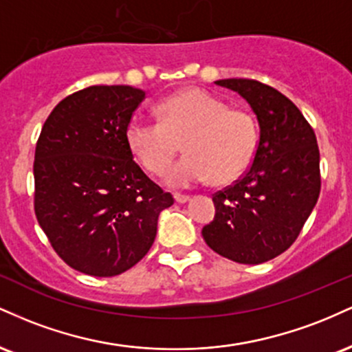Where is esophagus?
<instances>
[{"label":"esophagus","mask_w":352,"mask_h":352,"mask_svg":"<svg viewBox=\"0 0 352 352\" xmlns=\"http://www.w3.org/2000/svg\"><path fill=\"white\" fill-rule=\"evenodd\" d=\"M173 199H175L177 204H187V201L190 200V197L182 195V193H175V195H173Z\"/></svg>","instance_id":"1"}]
</instances>
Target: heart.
<instances>
[{
	"label": "heart",
	"mask_w": 352,
	"mask_h": 352,
	"mask_svg": "<svg viewBox=\"0 0 352 352\" xmlns=\"http://www.w3.org/2000/svg\"><path fill=\"white\" fill-rule=\"evenodd\" d=\"M159 119L135 116L125 131L127 145L144 170L162 175L180 152L187 155L167 172V184L184 188L210 177L218 185L243 175L260 144L256 119L220 98L188 89L157 107Z\"/></svg>",
	"instance_id": "1"
}]
</instances>
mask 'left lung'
<instances>
[{
	"label": "left lung",
	"mask_w": 352,
	"mask_h": 352,
	"mask_svg": "<svg viewBox=\"0 0 352 352\" xmlns=\"http://www.w3.org/2000/svg\"><path fill=\"white\" fill-rule=\"evenodd\" d=\"M238 92L260 125V144L241 179L213 195L215 218L201 230L213 252L243 265L273 260L294 243L321 190L319 148L301 111L253 79L215 80Z\"/></svg>",
	"instance_id": "1"
}]
</instances>
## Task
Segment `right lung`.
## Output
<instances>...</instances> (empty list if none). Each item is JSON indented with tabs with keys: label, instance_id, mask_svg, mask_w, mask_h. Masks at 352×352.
<instances>
[{
	"label": "right lung",
	"instance_id": "obj_1",
	"mask_svg": "<svg viewBox=\"0 0 352 352\" xmlns=\"http://www.w3.org/2000/svg\"><path fill=\"white\" fill-rule=\"evenodd\" d=\"M142 89L91 86L44 122L34 153V213L54 252L91 276H116L147 254L173 197L134 162L125 131Z\"/></svg>",
	"mask_w": 352,
	"mask_h": 352
}]
</instances>
